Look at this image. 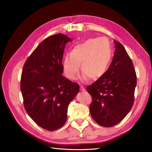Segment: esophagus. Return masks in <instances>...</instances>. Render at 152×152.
<instances>
[{
  "instance_id": "34e87169",
  "label": "esophagus",
  "mask_w": 152,
  "mask_h": 152,
  "mask_svg": "<svg viewBox=\"0 0 152 152\" xmlns=\"http://www.w3.org/2000/svg\"><path fill=\"white\" fill-rule=\"evenodd\" d=\"M80 91H86V89L83 88V86H80Z\"/></svg>"
}]
</instances>
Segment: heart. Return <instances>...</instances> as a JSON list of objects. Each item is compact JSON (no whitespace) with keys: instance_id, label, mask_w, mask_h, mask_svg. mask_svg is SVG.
I'll list each match as a JSON object with an SVG mask.
<instances>
[{"instance_id":"obj_1","label":"heart","mask_w":152,"mask_h":152,"mask_svg":"<svg viewBox=\"0 0 152 152\" xmlns=\"http://www.w3.org/2000/svg\"><path fill=\"white\" fill-rule=\"evenodd\" d=\"M112 59V50L107 38H96L88 39L76 45L70 53L64 56L63 68L64 75L74 80L80 70L83 72L82 80L89 78L96 80L104 75Z\"/></svg>"}]
</instances>
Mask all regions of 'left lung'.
Returning a JSON list of instances; mask_svg holds the SVG:
<instances>
[{
	"mask_svg": "<svg viewBox=\"0 0 152 152\" xmlns=\"http://www.w3.org/2000/svg\"><path fill=\"white\" fill-rule=\"evenodd\" d=\"M115 50L104 76L87 88L92 96L89 110L100 125L112 127L119 124L134 103L137 75L130 57L123 45L114 41Z\"/></svg>",
	"mask_w": 152,
	"mask_h": 152,
	"instance_id": "8db88e82",
	"label": "left lung"
}]
</instances>
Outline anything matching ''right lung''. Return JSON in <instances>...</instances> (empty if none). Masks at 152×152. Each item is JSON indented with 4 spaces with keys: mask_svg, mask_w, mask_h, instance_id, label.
Instances as JSON below:
<instances>
[{
    "mask_svg": "<svg viewBox=\"0 0 152 152\" xmlns=\"http://www.w3.org/2000/svg\"><path fill=\"white\" fill-rule=\"evenodd\" d=\"M72 41L59 33L46 38L25 61L21 91L27 114L40 127L56 131L67 119L70 102L79 92V85L62 76L65 45Z\"/></svg>",
    "mask_w": 152,
    "mask_h": 152,
    "instance_id": "right-lung-1",
    "label": "right lung"
}]
</instances>
